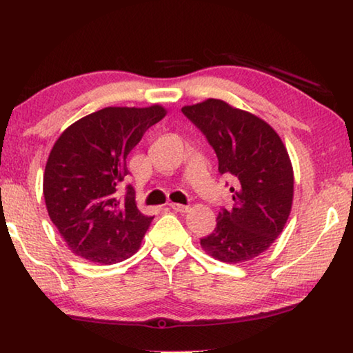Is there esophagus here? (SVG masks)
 <instances>
[{
	"label": "esophagus",
	"mask_w": 353,
	"mask_h": 353,
	"mask_svg": "<svg viewBox=\"0 0 353 353\" xmlns=\"http://www.w3.org/2000/svg\"><path fill=\"white\" fill-rule=\"evenodd\" d=\"M170 208L171 210H174V212H181V213H185V212H188V205H182V204H170Z\"/></svg>",
	"instance_id": "34e87169"
}]
</instances>
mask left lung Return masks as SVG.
Masks as SVG:
<instances>
[{
  "instance_id": "1",
  "label": "left lung",
  "mask_w": 353,
  "mask_h": 353,
  "mask_svg": "<svg viewBox=\"0 0 353 353\" xmlns=\"http://www.w3.org/2000/svg\"><path fill=\"white\" fill-rule=\"evenodd\" d=\"M182 113L214 149L219 174L234 181V205L221 208L201 246L224 263L252 260L276 241L290 216L294 176L286 148L270 124L221 99L185 105Z\"/></svg>"
}]
</instances>
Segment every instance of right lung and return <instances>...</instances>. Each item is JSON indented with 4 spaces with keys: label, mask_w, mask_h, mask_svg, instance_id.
<instances>
[{
    "label": "right lung",
    "mask_w": 353,
    "mask_h": 353,
    "mask_svg": "<svg viewBox=\"0 0 353 353\" xmlns=\"http://www.w3.org/2000/svg\"><path fill=\"white\" fill-rule=\"evenodd\" d=\"M166 115L162 105L105 107L71 124L48 157L43 196L48 214L76 255L113 265L135 254L152 216L135 204L126 159L146 130Z\"/></svg>",
    "instance_id": "obj_1"
}]
</instances>
